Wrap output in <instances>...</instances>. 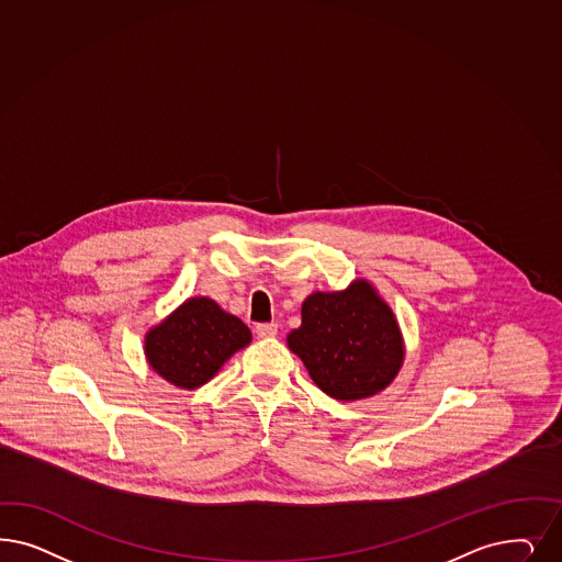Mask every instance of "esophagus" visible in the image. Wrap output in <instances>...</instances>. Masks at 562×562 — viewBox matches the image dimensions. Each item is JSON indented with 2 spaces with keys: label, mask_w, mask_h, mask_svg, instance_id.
<instances>
[{
  "label": "esophagus",
  "mask_w": 562,
  "mask_h": 562,
  "mask_svg": "<svg viewBox=\"0 0 562 562\" xmlns=\"http://www.w3.org/2000/svg\"><path fill=\"white\" fill-rule=\"evenodd\" d=\"M277 328L279 326L274 325V323H265V325L256 326V335H258V339H271L277 335Z\"/></svg>",
  "instance_id": "esophagus-1"
}]
</instances>
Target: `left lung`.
<instances>
[{"label": "left lung", "mask_w": 562, "mask_h": 562, "mask_svg": "<svg viewBox=\"0 0 562 562\" xmlns=\"http://www.w3.org/2000/svg\"><path fill=\"white\" fill-rule=\"evenodd\" d=\"M288 347L314 384L337 401L379 395L397 379L405 360L397 316L368 279H356L341 291L310 293Z\"/></svg>", "instance_id": "8db88e82"}]
</instances>
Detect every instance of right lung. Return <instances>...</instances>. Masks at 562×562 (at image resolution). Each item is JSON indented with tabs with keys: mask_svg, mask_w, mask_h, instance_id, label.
Returning a JSON list of instances; mask_svg holds the SVG:
<instances>
[{
	"mask_svg": "<svg viewBox=\"0 0 562 562\" xmlns=\"http://www.w3.org/2000/svg\"><path fill=\"white\" fill-rule=\"evenodd\" d=\"M250 341V328L237 316L211 297L194 295L146 330V362L169 384L194 391Z\"/></svg>",
	"mask_w": 562,
	"mask_h": 562,
	"instance_id": "obj_1",
	"label": "right lung"
}]
</instances>
